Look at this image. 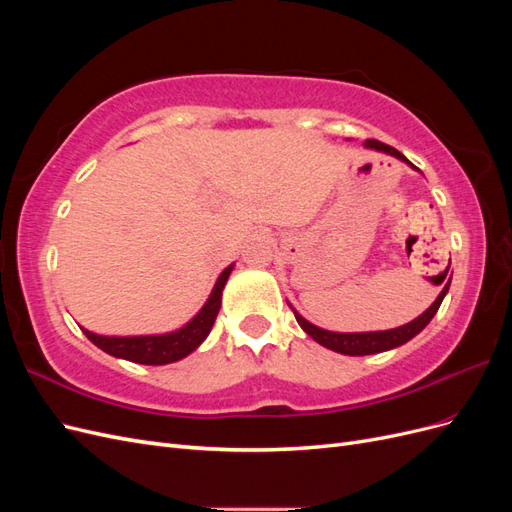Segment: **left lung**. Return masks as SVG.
<instances>
[{
	"label": "left lung",
	"mask_w": 512,
	"mask_h": 512,
	"mask_svg": "<svg viewBox=\"0 0 512 512\" xmlns=\"http://www.w3.org/2000/svg\"><path fill=\"white\" fill-rule=\"evenodd\" d=\"M365 147H369V149H378V151H384V153H391V156H395V158H399V160H404V162H408L410 166H414L404 153H399L395 147H391V145H384V143H380V141H376V138H369V141H365ZM451 267V265H448ZM448 275V269L442 273V277H440V282H443L444 279L447 280L444 283V288H442V292L438 294V299L431 303V307L427 309V312H423L421 316H418L416 320H412V322H408V324H404V327H399V329H391V331H376V333H333V331H324V329H318V327H314L312 322H307L303 316H299L297 312H294V318H297V322H299V327L314 339V342H318L320 346H324V348H329V350H333V352H339V354H350V356H363V354H376V352H384V350H391V348H397V346H401V344H406V342H410V339L414 337V335H418L421 333L427 324L431 322V318L436 316V312H438V307H440V303H442V299H444V294L448 292V286H451V277H446Z\"/></svg>",
	"instance_id": "1"
}]
</instances>
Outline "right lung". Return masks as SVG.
I'll use <instances>...</instances> for the list:
<instances>
[{"label":"right lung","instance_id":"1","mask_svg":"<svg viewBox=\"0 0 512 512\" xmlns=\"http://www.w3.org/2000/svg\"><path fill=\"white\" fill-rule=\"evenodd\" d=\"M230 271L232 267L222 271L205 307L200 309V312L185 324L183 329L175 333L141 335V337H106V335L91 333L87 329H83V333L87 335L91 344H96L100 350L117 356V359H126L141 365L175 363L203 344L205 337L213 329V322L218 318V312L222 307V290Z\"/></svg>","mask_w":512,"mask_h":512}]
</instances>
